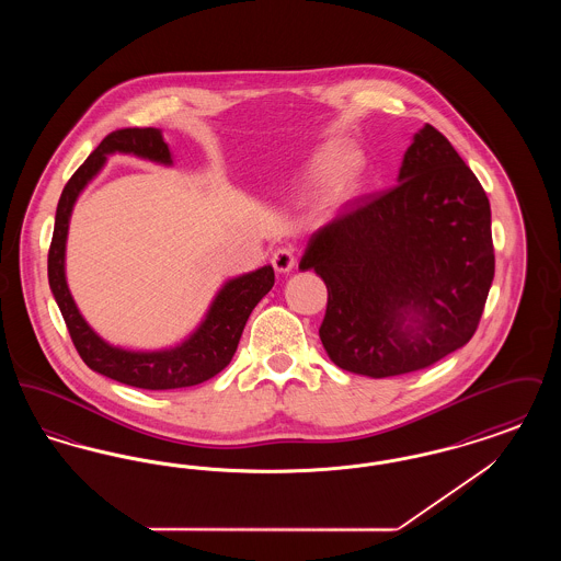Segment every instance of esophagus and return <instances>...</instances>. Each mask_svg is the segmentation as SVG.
Segmentation results:
<instances>
[{
	"mask_svg": "<svg viewBox=\"0 0 561 561\" xmlns=\"http://www.w3.org/2000/svg\"><path fill=\"white\" fill-rule=\"evenodd\" d=\"M294 263H296V259H294V252L290 248H277L273 252V256H271V265H273L277 273L293 271Z\"/></svg>",
	"mask_w": 561,
	"mask_h": 561,
	"instance_id": "esophagus-1",
	"label": "esophagus"
}]
</instances>
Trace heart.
Returning a JSON list of instances; mask_svg holds the SVG:
<instances>
[{
    "label": "heart",
    "mask_w": 561,
    "mask_h": 561,
    "mask_svg": "<svg viewBox=\"0 0 561 561\" xmlns=\"http://www.w3.org/2000/svg\"><path fill=\"white\" fill-rule=\"evenodd\" d=\"M357 163L355 151L347 145H330L325 149H321L320 153L309 163L307 170V179L311 185L321 188H332L340 185L347 179L351 170ZM347 183L341 186V191H345Z\"/></svg>",
    "instance_id": "1"
}]
</instances>
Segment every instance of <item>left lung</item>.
Listing matches in <instances>:
<instances>
[{
  "instance_id": "left-lung-1",
  "label": "left lung",
  "mask_w": 561,
  "mask_h": 561,
  "mask_svg": "<svg viewBox=\"0 0 561 561\" xmlns=\"http://www.w3.org/2000/svg\"><path fill=\"white\" fill-rule=\"evenodd\" d=\"M398 181L321 227L298 265L328 288L325 353L370 378L423 370L467 345L494 279L490 202L450 140L425 124Z\"/></svg>"
}]
</instances>
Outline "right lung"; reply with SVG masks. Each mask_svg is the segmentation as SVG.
Wrapping results in <instances>:
<instances>
[{"label":"right lung","mask_w":561,"mask_h":561,"mask_svg":"<svg viewBox=\"0 0 561 561\" xmlns=\"http://www.w3.org/2000/svg\"><path fill=\"white\" fill-rule=\"evenodd\" d=\"M128 153L142 160L172 163V153L158 128H124L103 138V142L81 163L62 188L54 218L53 243L48 252V282L54 300L67 323L71 341L85 366L117 382L163 391L199 385L229 366L240 343L243 325L252 309L273 288L275 273L271 265L229 279L206 313V320L181 345L161 351H128L103 341L81 318L65 277V248L73 206L83 187L101 172L107 156Z\"/></svg>","instance_id":"add662e5"}]
</instances>
